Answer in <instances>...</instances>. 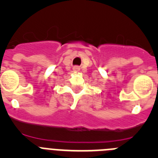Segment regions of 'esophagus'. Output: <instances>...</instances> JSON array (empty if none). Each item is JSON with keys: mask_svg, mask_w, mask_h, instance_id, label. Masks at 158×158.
Segmentation results:
<instances>
[{"mask_svg": "<svg viewBox=\"0 0 158 158\" xmlns=\"http://www.w3.org/2000/svg\"><path fill=\"white\" fill-rule=\"evenodd\" d=\"M73 69L74 71H79V70H80V68H79V66L76 65V66H73Z\"/></svg>", "mask_w": 158, "mask_h": 158, "instance_id": "34e87169", "label": "esophagus"}]
</instances>
